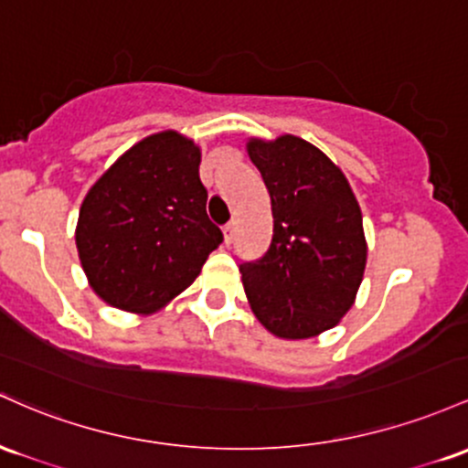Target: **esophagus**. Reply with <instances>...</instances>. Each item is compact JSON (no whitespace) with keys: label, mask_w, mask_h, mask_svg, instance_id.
Here are the masks:
<instances>
[{"label":"esophagus","mask_w":468,"mask_h":468,"mask_svg":"<svg viewBox=\"0 0 468 468\" xmlns=\"http://www.w3.org/2000/svg\"><path fill=\"white\" fill-rule=\"evenodd\" d=\"M234 232H236V225H234V220H229V223H225V225H223L225 245H229V243H232V239H234Z\"/></svg>","instance_id":"1"}]
</instances>
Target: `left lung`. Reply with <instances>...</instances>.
Listing matches in <instances>:
<instances>
[{
    "label": "left lung",
    "mask_w": 468,
    "mask_h": 468,
    "mask_svg": "<svg viewBox=\"0 0 468 468\" xmlns=\"http://www.w3.org/2000/svg\"><path fill=\"white\" fill-rule=\"evenodd\" d=\"M271 198L274 234L261 259L240 262L256 318L278 338H312L354 304L367 262L362 214L347 178L298 136L250 141Z\"/></svg>",
    "instance_id": "left-lung-1"
}]
</instances>
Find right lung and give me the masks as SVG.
I'll return each mask as SVG.
<instances>
[{"label":"right lung","instance_id":"1","mask_svg":"<svg viewBox=\"0 0 468 468\" xmlns=\"http://www.w3.org/2000/svg\"><path fill=\"white\" fill-rule=\"evenodd\" d=\"M201 152L186 136L139 141L90 187L77 250L90 287L112 307L148 314L190 287L223 243L207 218Z\"/></svg>","mask_w":468,"mask_h":468}]
</instances>
